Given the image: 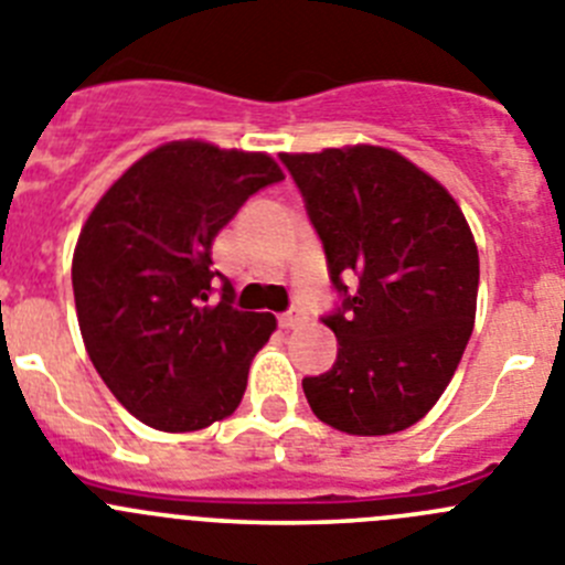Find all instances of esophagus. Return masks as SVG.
<instances>
[{"instance_id":"esophagus-1","label":"esophagus","mask_w":565,"mask_h":565,"mask_svg":"<svg viewBox=\"0 0 565 565\" xmlns=\"http://www.w3.org/2000/svg\"><path fill=\"white\" fill-rule=\"evenodd\" d=\"M303 320H307V315H303L301 307H289L287 312L278 315V327H281V329H295V327H301Z\"/></svg>"}]
</instances>
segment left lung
<instances>
[{
    "label": "left lung",
    "mask_w": 565,
    "mask_h": 565,
    "mask_svg": "<svg viewBox=\"0 0 565 565\" xmlns=\"http://www.w3.org/2000/svg\"><path fill=\"white\" fill-rule=\"evenodd\" d=\"M318 233L338 303L327 374L303 377L320 422L354 436L411 428L434 408L476 320L479 250L445 188L391 149L281 154Z\"/></svg>",
    "instance_id": "1"
}]
</instances>
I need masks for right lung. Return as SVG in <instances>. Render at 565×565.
Returning <instances> with one entry per match:
<instances>
[{"label": "right lung", "instance_id": "right-lung-1", "mask_svg": "<svg viewBox=\"0 0 565 565\" xmlns=\"http://www.w3.org/2000/svg\"><path fill=\"white\" fill-rule=\"evenodd\" d=\"M281 180L267 154L166 143L89 213L73 256L81 334L100 380L151 428L200 430L242 403L276 318L233 307L236 289L213 270L211 245L256 191Z\"/></svg>", "mask_w": 565, "mask_h": 565}]
</instances>
